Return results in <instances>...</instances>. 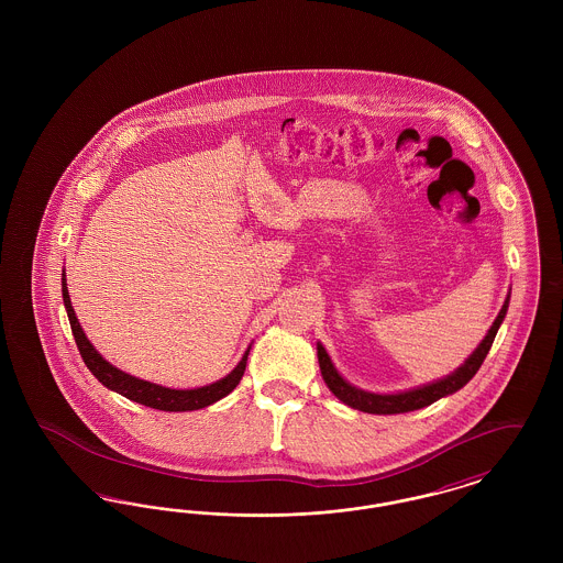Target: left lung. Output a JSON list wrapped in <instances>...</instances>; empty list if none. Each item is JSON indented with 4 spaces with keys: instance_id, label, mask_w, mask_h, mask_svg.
Returning a JSON list of instances; mask_svg holds the SVG:
<instances>
[{
    "instance_id": "1",
    "label": "left lung",
    "mask_w": 563,
    "mask_h": 563,
    "mask_svg": "<svg viewBox=\"0 0 563 563\" xmlns=\"http://www.w3.org/2000/svg\"><path fill=\"white\" fill-rule=\"evenodd\" d=\"M507 310H509V297H507L500 314L496 317V321L492 324V329L487 331L485 340L479 344V349L475 350L466 358V363L457 372L448 375L445 379H439L434 384H429V386H422V388H416V390H407V393H399V395H374V393L358 390V388L350 386L349 382L335 372V367L331 365L329 354L319 344L317 350H319V365H321L322 379H324L329 390L340 401L346 402V405L358 409V411H367V413H402V411H413V409L427 407L430 402L439 401L441 397H448V395H452L455 390H460L473 375L479 372L487 352H489L492 344H494V338L498 333V327H500V322L505 319Z\"/></svg>"
}]
</instances>
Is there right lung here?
Here are the masks:
<instances>
[{
  "instance_id": "right-lung-1",
  "label": "right lung",
  "mask_w": 563,
  "mask_h": 563,
  "mask_svg": "<svg viewBox=\"0 0 563 563\" xmlns=\"http://www.w3.org/2000/svg\"><path fill=\"white\" fill-rule=\"evenodd\" d=\"M63 301H65V308H67L69 322H71L74 340L78 344L81 358H84L86 367L90 369V374L95 375L103 386L120 393L122 397H126L131 401L141 402L145 407H154V409H161V411L202 409V407H207L211 402L223 399L225 395H230L239 386V382H241V377L244 375L249 350L244 352L241 363L236 365V369L232 374L225 375L223 379H219L214 384L202 386V388H194V390H173V388H164V386H158V384H152V382H145V379H139V377H133V375L124 374V372L115 369L113 365H109L108 361L95 350V346L88 342V338L84 335L80 322L76 319L71 299H69V294H67L65 274H63Z\"/></svg>"
}]
</instances>
